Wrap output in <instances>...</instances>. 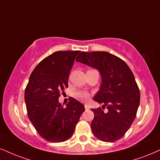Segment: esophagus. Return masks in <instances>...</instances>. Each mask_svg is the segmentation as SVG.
Here are the masks:
<instances>
[{
	"label": "esophagus",
	"instance_id": "esophagus-1",
	"mask_svg": "<svg viewBox=\"0 0 160 160\" xmlns=\"http://www.w3.org/2000/svg\"><path fill=\"white\" fill-rule=\"evenodd\" d=\"M84 108H85V109H89V106L88 104H84Z\"/></svg>",
	"mask_w": 160,
	"mask_h": 160
}]
</instances>
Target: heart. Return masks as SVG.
<instances>
[{
	"instance_id": "b5f03b06",
	"label": "heart",
	"mask_w": 160,
	"mask_h": 160,
	"mask_svg": "<svg viewBox=\"0 0 160 160\" xmlns=\"http://www.w3.org/2000/svg\"><path fill=\"white\" fill-rule=\"evenodd\" d=\"M74 96L80 101H87L90 97V94L84 90H78L74 92Z\"/></svg>"
}]
</instances>
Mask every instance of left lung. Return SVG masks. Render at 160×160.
<instances>
[{"label": "left lung", "instance_id": "obj_1", "mask_svg": "<svg viewBox=\"0 0 160 160\" xmlns=\"http://www.w3.org/2000/svg\"><path fill=\"white\" fill-rule=\"evenodd\" d=\"M76 62L99 71L100 89L93 100L103 107L91 109L94 118L91 129L100 140L111 142L125 134L134 121L140 102V92L134 76L128 64L119 57L104 51L82 52Z\"/></svg>", "mask_w": 160, "mask_h": 160}]
</instances>
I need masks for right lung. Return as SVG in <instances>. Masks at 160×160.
Returning a JSON list of instances; mask_svg holds the SVG:
<instances>
[{
	"instance_id": "1",
	"label": "right lung",
	"mask_w": 160,
	"mask_h": 160,
	"mask_svg": "<svg viewBox=\"0 0 160 160\" xmlns=\"http://www.w3.org/2000/svg\"><path fill=\"white\" fill-rule=\"evenodd\" d=\"M80 51H57L43 59L30 75L25 89L27 114L45 140L62 142L72 137L84 106L70 97L64 107L58 102L61 92L68 88V78Z\"/></svg>"
}]
</instances>
